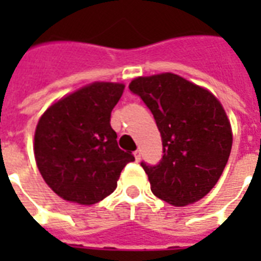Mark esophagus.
<instances>
[{
    "instance_id": "34e87169",
    "label": "esophagus",
    "mask_w": 261,
    "mask_h": 261,
    "mask_svg": "<svg viewBox=\"0 0 261 261\" xmlns=\"http://www.w3.org/2000/svg\"><path fill=\"white\" fill-rule=\"evenodd\" d=\"M134 157H135V160H137V163H138V161H141V159H142L141 150H135L134 151Z\"/></svg>"
}]
</instances>
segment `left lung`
<instances>
[{
	"mask_svg": "<svg viewBox=\"0 0 261 261\" xmlns=\"http://www.w3.org/2000/svg\"><path fill=\"white\" fill-rule=\"evenodd\" d=\"M128 88L151 111L163 141L160 163H141L151 192L173 206L198 202L217 184L230 155V123L221 102L172 73L139 77Z\"/></svg>",
	"mask_w": 261,
	"mask_h": 261,
	"instance_id": "obj_1",
	"label": "left lung"
}]
</instances>
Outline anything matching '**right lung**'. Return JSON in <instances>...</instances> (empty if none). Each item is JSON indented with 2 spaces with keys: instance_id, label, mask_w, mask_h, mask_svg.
<instances>
[{
  "instance_id": "obj_1",
  "label": "right lung",
  "mask_w": 261,
  "mask_h": 261,
  "mask_svg": "<svg viewBox=\"0 0 261 261\" xmlns=\"http://www.w3.org/2000/svg\"><path fill=\"white\" fill-rule=\"evenodd\" d=\"M123 84L94 83L59 100L35 131V159L44 181L61 198L94 204L116 188L120 172L134 161L118 146L111 112Z\"/></svg>"
}]
</instances>
